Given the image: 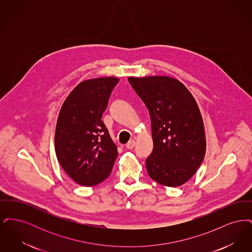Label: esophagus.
Masks as SVG:
<instances>
[{
    "instance_id": "obj_1",
    "label": "esophagus",
    "mask_w": 252,
    "mask_h": 252,
    "mask_svg": "<svg viewBox=\"0 0 252 252\" xmlns=\"http://www.w3.org/2000/svg\"><path fill=\"white\" fill-rule=\"evenodd\" d=\"M135 145H136V141H135V140H131L130 142H128V144L126 145V147L127 149H133Z\"/></svg>"
}]
</instances>
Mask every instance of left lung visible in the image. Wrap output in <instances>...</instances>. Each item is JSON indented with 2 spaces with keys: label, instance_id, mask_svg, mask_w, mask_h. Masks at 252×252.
<instances>
[{
  "label": "left lung",
  "instance_id": "obj_1",
  "mask_svg": "<svg viewBox=\"0 0 252 252\" xmlns=\"http://www.w3.org/2000/svg\"><path fill=\"white\" fill-rule=\"evenodd\" d=\"M148 108L153 151L145 160L149 177L167 187L192 178L203 161L206 138L200 110L192 94L169 76L128 77Z\"/></svg>",
  "mask_w": 252,
  "mask_h": 252
}]
</instances>
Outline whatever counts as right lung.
<instances>
[{"label": "right lung", "instance_id": "add662e5", "mask_svg": "<svg viewBox=\"0 0 252 252\" xmlns=\"http://www.w3.org/2000/svg\"><path fill=\"white\" fill-rule=\"evenodd\" d=\"M116 77L82 81L60 108L55 134V149L61 167L73 181L94 186L111 173L117 146L102 121Z\"/></svg>", "mask_w": 252, "mask_h": 252}]
</instances>
